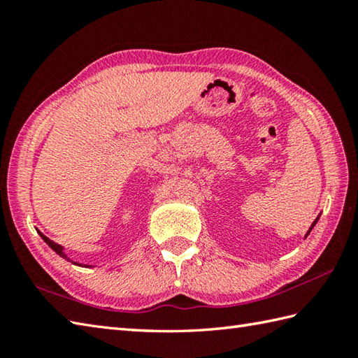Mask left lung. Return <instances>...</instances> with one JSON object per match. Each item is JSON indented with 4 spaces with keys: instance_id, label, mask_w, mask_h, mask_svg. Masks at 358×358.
<instances>
[{
    "instance_id": "obj_1",
    "label": "left lung",
    "mask_w": 358,
    "mask_h": 358,
    "mask_svg": "<svg viewBox=\"0 0 358 358\" xmlns=\"http://www.w3.org/2000/svg\"><path fill=\"white\" fill-rule=\"evenodd\" d=\"M317 220H318V218H317ZM317 220H315V222H314V223H313V226H310V227H309V232H310V229H313V227H314V224H315V223H317ZM309 232H308V234H309ZM308 234H306V235H308Z\"/></svg>"
}]
</instances>
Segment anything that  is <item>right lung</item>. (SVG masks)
<instances>
[{
	"instance_id": "1",
	"label": "right lung",
	"mask_w": 358,
	"mask_h": 358,
	"mask_svg": "<svg viewBox=\"0 0 358 358\" xmlns=\"http://www.w3.org/2000/svg\"><path fill=\"white\" fill-rule=\"evenodd\" d=\"M41 235V238L45 241V243H48V245L53 249V250H55V252L59 255V257H63V258H67L66 257V254L63 252V248L62 246H59V245H57V243L55 241H52L50 238H48V237H45V235H43V234H40ZM67 260H69V258H67ZM75 264H77V263H75ZM81 266V264H80Z\"/></svg>"
}]
</instances>
